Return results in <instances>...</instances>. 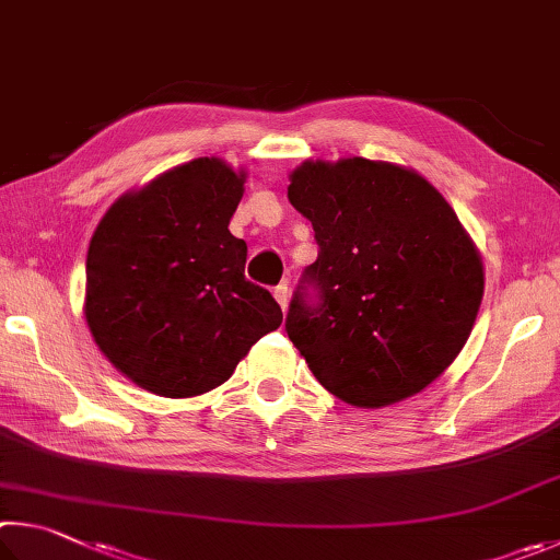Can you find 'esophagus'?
<instances>
[{
	"label": "esophagus",
	"instance_id": "esophagus-1",
	"mask_svg": "<svg viewBox=\"0 0 560 560\" xmlns=\"http://www.w3.org/2000/svg\"><path fill=\"white\" fill-rule=\"evenodd\" d=\"M272 295H275V300H278V305H280L282 310H288V302H290V290H288L285 282H282V285L275 288V290H272Z\"/></svg>",
	"mask_w": 560,
	"mask_h": 560
}]
</instances>
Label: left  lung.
Instances as JSON below:
<instances>
[{
	"instance_id": "obj_1",
	"label": "left lung",
	"mask_w": 560,
	"mask_h": 560,
	"mask_svg": "<svg viewBox=\"0 0 560 560\" xmlns=\"http://www.w3.org/2000/svg\"><path fill=\"white\" fill-rule=\"evenodd\" d=\"M288 199L319 245L288 337L329 394L357 408L410 398L463 351L485 295L475 241L425 176L347 156L290 174Z\"/></svg>"
}]
</instances>
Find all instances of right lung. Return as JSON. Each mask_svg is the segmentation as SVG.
<instances>
[{
	"label": "right lung",
	"instance_id": "1",
	"mask_svg": "<svg viewBox=\"0 0 560 560\" xmlns=\"http://www.w3.org/2000/svg\"><path fill=\"white\" fill-rule=\"evenodd\" d=\"M245 172L199 156L122 194L97 223L83 315L105 359L150 394L191 398L229 381L282 310L245 280L229 231Z\"/></svg>",
	"mask_w": 560,
	"mask_h": 560
}]
</instances>
